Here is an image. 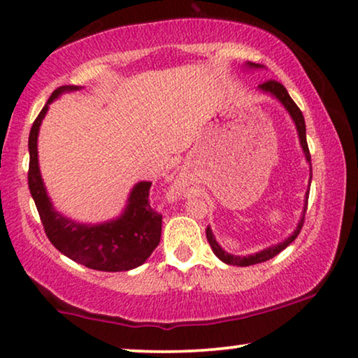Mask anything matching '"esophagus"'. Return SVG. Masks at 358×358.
Returning <instances> with one entry per match:
<instances>
[{"instance_id": "1", "label": "esophagus", "mask_w": 358, "mask_h": 358, "mask_svg": "<svg viewBox=\"0 0 358 358\" xmlns=\"http://www.w3.org/2000/svg\"><path fill=\"white\" fill-rule=\"evenodd\" d=\"M176 192H178V187H176V185H175V187H173V193H176Z\"/></svg>"}]
</instances>
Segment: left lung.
Instances as JSON below:
<instances>
[{"label":"left lung","instance_id":"8db88e82","mask_svg":"<svg viewBox=\"0 0 358 358\" xmlns=\"http://www.w3.org/2000/svg\"><path fill=\"white\" fill-rule=\"evenodd\" d=\"M245 70H262L264 69V65L260 64H254V62H245L244 65ZM259 92L268 94V96L275 98L276 101H278L282 106L287 109V113L289 114V117H292V121L294 122V127H296V132H298V139H299V145H301L303 149V154H304V159H306L308 165H309V185H308V192L304 194V206H303V213H301V217H299L298 221V226L294 231L289 234L287 239L278 242V244H273L270 247H265V249H262L259 252H255V254H250V255H234V254H229L222 249L221 245L217 244L216 237H214L211 227L208 226L206 229V237H208V242L209 245H211V249L214 252V255L217 257L219 260H222L224 264L227 265H237V266H249V265H255V264H262V262H266L270 259H273L276 254H280L283 249H287V247L292 244V242L296 239L299 231H301L303 227V222H304V214H306V206H308V196H309V187H311V178H313V169H311V155H309V149H308V142H306V124H304V117H303V113L299 111V108L296 106V103L293 101L292 96H289L287 88L283 87L282 83L275 82V80H268V82L259 85Z\"/></svg>","mask_w":358,"mask_h":358}]
</instances>
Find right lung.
<instances>
[{"mask_svg": "<svg viewBox=\"0 0 358 358\" xmlns=\"http://www.w3.org/2000/svg\"><path fill=\"white\" fill-rule=\"evenodd\" d=\"M82 88L75 85L57 88L32 124L27 173L31 196L39 211L45 234L57 250L88 268L129 271L144 264L160 242L162 216L149 204L152 182H137L132 187L126 206L117 217L99 224H88L75 221L57 211L41 175L37 139L50 103L64 93L78 92Z\"/></svg>", "mask_w": 358, "mask_h": 358, "instance_id": "1", "label": "right lung"}]
</instances>
